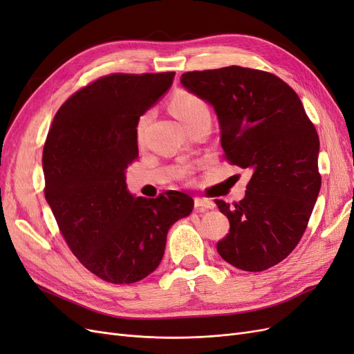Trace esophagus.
I'll return each mask as SVG.
<instances>
[{"label":"esophagus","mask_w":354,"mask_h":354,"mask_svg":"<svg viewBox=\"0 0 354 354\" xmlns=\"http://www.w3.org/2000/svg\"><path fill=\"white\" fill-rule=\"evenodd\" d=\"M195 207L201 211H207V209H214L216 208V203H214L212 201H208V199H203V198H196L195 199Z\"/></svg>","instance_id":"34e87169"}]
</instances>
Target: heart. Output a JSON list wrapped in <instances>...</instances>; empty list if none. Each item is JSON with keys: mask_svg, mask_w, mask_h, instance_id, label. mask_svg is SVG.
Here are the masks:
<instances>
[{"mask_svg": "<svg viewBox=\"0 0 354 354\" xmlns=\"http://www.w3.org/2000/svg\"><path fill=\"white\" fill-rule=\"evenodd\" d=\"M171 108H173V112L176 113L178 120L183 122L185 127L189 125L190 122L199 120V118L209 116V109L207 103L201 97H198V95L187 91H178L173 97V100H171ZM151 120H152V111H147L138 118V122H137L138 140H142L143 138V134Z\"/></svg>", "mask_w": 354, "mask_h": 354, "instance_id": "b5f03b06", "label": "heart"}]
</instances>
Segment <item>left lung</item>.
<instances>
[{"instance_id":"obj_1","label":"left lung","mask_w":354,"mask_h":354,"mask_svg":"<svg viewBox=\"0 0 354 354\" xmlns=\"http://www.w3.org/2000/svg\"><path fill=\"white\" fill-rule=\"evenodd\" d=\"M180 82L212 106L226 158L252 173L241 202L216 201L230 223L217 251L241 270L270 269L292 252L315 208L316 128L297 93L269 72L227 66L186 72Z\"/></svg>"}]
</instances>
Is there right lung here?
I'll return each instance as SVG.
<instances>
[{
  "label": "right lung",
  "mask_w": 354,
  "mask_h": 354,
  "mask_svg": "<svg viewBox=\"0 0 354 354\" xmlns=\"http://www.w3.org/2000/svg\"><path fill=\"white\" fill-rule=\"evenodd\" d=\"M174 72L113 73L84 87L57 111L42 152L46 201L84 267L111 283L156 270L173 224L194 199L177 190L130 194L125 171L138 156L137 122L169 90Z\"/></svg>",
  "instance_id": "add662e5"
}]
</instances>
